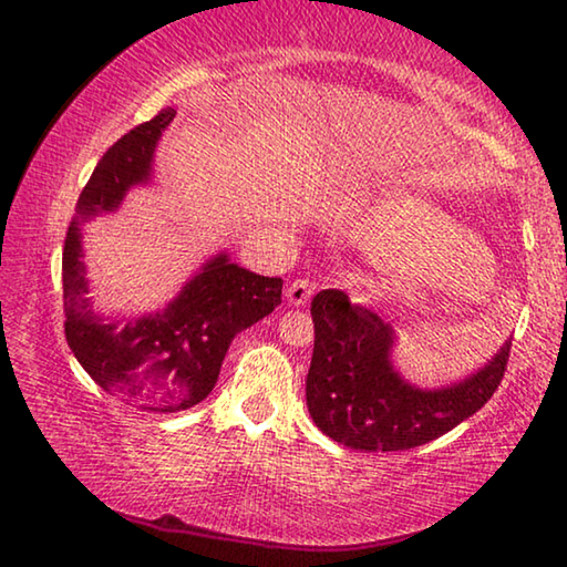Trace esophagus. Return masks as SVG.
<instances>
[{
    "mask_svg": "<svg viewBox=\"0 0 567 567\" xmlns=\"http://www.w3.org/2000/svg\"><path fill=\"white\" fill-rule=\"evenodd\" d=\"M315 290H318V287H315V282H310V280H295L290 287H287V302L295 305V307L307 305V300H310V297L315 295Z\"/></svg>",
    "mask_w": 567,
    "mask_h": 567,
    "instance_id": "obj_1",
    "label": "esophagus"
}]
</instances>
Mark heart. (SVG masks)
<instances>
[{
	"label": "heart",
	"instance_id": "b5f03b06",
	"mask_svg": "<svg viewBox=\"0 0 567 567\" xmlns=\"http://www.w3.org/2000/svg\"><path fill=\"white\" fill-rule=\"evenodd\" d=\"M360 235L370 252L402 265V280L412 287L480 297L493 285L495 260L487 247L425 199L388 192L362 215Z\"/></svg>",
	"mask_w": 567,
	"mask_h": 567
}]
</instances>
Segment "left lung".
Instances as JSON below:
<instances>
[{"mask_svg":"<svg viewBox=\"0 0 567 567\" xmlns=\"http://www.w3.org/2000/svg\"><path fill=\"white\" fill-rule=\"evenodd\" d=\"M315 350L307 372V410L334 443L364 453H392L445 435L485 405L505 375V342L475 375L437 390L400 378L390 352L395 330L342 290L312 297Z\"/></svg>","mask_w":567,"mask_h":567,"instance_id":"1","label":"left lung"}]
</instances>
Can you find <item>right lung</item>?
<instances>
[{"mask_svg": "<svg viewBox=\"0 0 567 567\" xmlns=\"http://www.w3.org/2000/svg\"><path fill=\"white\" fill-rule=\"evenodd\" d=\"M172 117L175 110H162L104 152L82 189L62 252L64 334L74 358L110 395L152 412L203 402L235 334L282 302L280 277L255 275L217 255L162 312L114 322L92 310L80 225L114 213L130 187L150 182L155 147Z\"/></svg>", "mask_w": 567, "mask_h": 567, "instance_id": "right-lung-1", "label": "right lung"}]
</instances>
